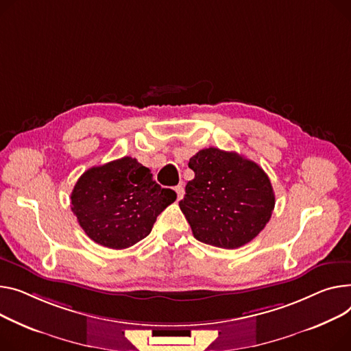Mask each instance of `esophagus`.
I'll list each match as a JSON object with an SVG mask.
<instances>
[{"label": "esophagus", "instance_id": "1", "mask_svg": "<svg viewBox=\"0 0 351 351\" xmlns=\"http://www.w3.org/2000/svg\"><path fill=\"white\" fill-rule=\"evenodd\" d=\"M175 192H176V199H178V200H180V199L183 197V193H184L183 186H182V184L176 186V188H175Z\"/></svg>", "mask_w": 351, "mask_h": 351}]
</instances>
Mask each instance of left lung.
<instances>
[{"label":"left lung","instance_id":"8db88e82","mask_svg":"<svg viewBox=\"0 0 351 351\" xmlns=\"http://www.w3.org/2000/svg\"><path fill=\"white\" fill-rule=\"evenodd\" d=\"M195 179L179 207L196 240L234 250L260 234L269 221L275 195L268 175L255 162L219 148L189 160Z\"/></svg>","mask_w":351,"mask_h":351}]
</instances>
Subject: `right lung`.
Instances as JSON below:
<instances>
[{"mask_svg":"<svg viewBox=\"0 0 351 351\" xmlns=\"http://www.w3.org/2000/svg\"><path fill=\"white\" fill-rule=\"evenodd\" d=\"M70 200L80 227L93 241L124 250L149 234L176 193L160 188L135 158L124 156L87 169Z\"/></svg>","mask_w":351,"mask_h":351,"instance_id":"obj_1","label":"right lung"}]
</instances>
